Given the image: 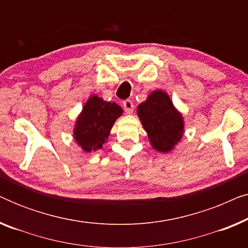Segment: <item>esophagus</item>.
Wrapping results in <instances>:
<instances>
[{
  "label": "esophagus",
  "mask_w": 248,
  "mask_h": 248,
  "mask_svg": "<svg viewBox=\"0 0 248 248\" xmlns=\"http://www.w3.org/2000/svg\"><path fill=\"white\" fill-rule=\"evenodd\" d=\"M123 107H124V110L126 111L127 114H132L133 113V109H134V105L132 103L131 100H125L123 103Z\"/></svg>",
  "instance_id": "1"
}]
</instances>
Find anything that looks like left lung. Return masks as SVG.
Returning <instances> with one entry per match:
<instances>
[{"mask_svg": "<svg viewBox=\"0 0 248 248\" xmlns=\"http://www.w3.org/2000/svg\"><path fill=\"white\" fill-rule=\"evenodd\" d=\"M138 116L152 148L158 152L168 154L174 150L183 138L184 118L165 91H152L138 106Z\"/></svg>", "mask_w": 248, "mask_h": 248, "instance_id": "8db88e82", "label": "left lung"}]
</instances>
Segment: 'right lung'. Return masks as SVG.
I'll return each instance as SVG.
<instances>
[{
  "instance_id": "obj_1",
  "label": "right lung",
  "mask_w": 248,
  "mask_h": 248,
  "mask_svg": "<svg viewBox=\"0 0 248 248\" xmlns=\"http://www.w3.org/2000/svg\"><path fill=\"white\" fill-rule=\"evenodd\" d=\"M122 114L123 109L116 103L105 101L96 94L90 96L77 117L74 140L84 152L97 151L107 141L115 121Z\"/></svg>"
}]
</instances>
